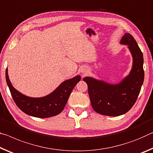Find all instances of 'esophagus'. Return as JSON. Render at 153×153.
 Segmentation results:
<instances>
[{
  "label": "esophagus",
  "instance_id": "1",
  "mask_svg": "<svg viewBox=\"0 0 153 153\" xmlns=\"http://www.w3.org/2000/svg\"><path fill=\"white\" fill-rule=\"evenodd\" d=\"M82 72H84V71H82Z\"/></svg>",
  "mask_w": 153,
  "mask_h": 153
}]
</instances>
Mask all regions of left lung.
<instances>
[{
	"label": "left lung",
	"mask_w": 153,
	"mask_h": 153,
	"mask_svg": "<svg viewBox=\"0 0 153 153\" xmlns=\"http://www.w3.org/2000/svg\"><path fill=\"white\" fill-rule=\"evenodd\" d=\"M120 42L128 45L133 57V66L128 76L116 85L91 77L82 79L88 86L90 101L94 110L106 116H120L128 112L136 103L144 82L143 54L136 40L130 34L126 33Z\"/></svg>",
	"instance_id": "obj_1"
}]
</instances>
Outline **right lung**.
I'll use <instances>...</instances> for the list:
<instances>
[{
    "mask_svg": "<svg viewBox=\"0 0 153 153\" xmlns=\"http://www.w3.org/2000/svg\"><path fill=\"white\" fill-rule=\"evenodd\" d=\"M5 74L7 85L17 107L24 113L38 118H48L59 114L66 106L72 89L81 81V76L78 75L64 81L56 90L46 96L30 97L14 88L9 79L7 68Z\"/></svg>",
    "mask_w": 153,
    "mask_h": 153,
    "instance_id": "1",
    "label": "right lung"
}]
</instances>
